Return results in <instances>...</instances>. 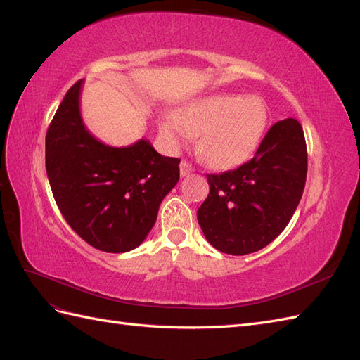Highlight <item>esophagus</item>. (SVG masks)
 Wrapping results in <instances>:
<instances>
[{"label":"esophagus","mask_w":360,"mask_h":360,"mask_svg":"<svg viewBox=\"0 0 360 360\" xmlns=\"http://www.w3.org/2000/svg\"><path fill=\"white\" fill-rule=\"evenodd\" d=\"M191 172H193V168H192L191 163L188 160H181L180 162V176L186 177V176H189Z\"/></svg>","instance_id":"34e87169"}]
</instances>
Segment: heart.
<instances>
[{"mask_svg": "<svg viewBox=\"0 0 360 360\" xmlns=\"http://www.w3.org/2000/svg\"><path fill=\"white\" fill-rule=\"evenodd\" d=\"M266 124L267 110L258 97L219 93L191 101L179 115L163 117L160 134L172 150L201 134L200 153L207 165L231 168L254 153Z\"/></svg>", "mask_w": 360, "mask_h": 360, "instance_id": "1", "label": "heart"}]
</instances>
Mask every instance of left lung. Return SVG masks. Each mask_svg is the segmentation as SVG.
Masks as SVG:
<instances>
[{"label": "left lung", "instance_id": "1", "mask_svg": "<svg viewBox=\"0 0 360 360\" xmlns=\"http://www.w3.org/2000/svg\"><path fill=\"white\" fill-rule=\"evenodd\" d=\"M307 169L300 123L294 118L275 123L249 162L233 171L207 174L210 192L197 213L207 242L230 255L267 246L296 212Z\"/></svg>", "mask_w": 360, "mask_h": 360}]
</instances>
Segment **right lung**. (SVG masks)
Listing matches in <instances>:
<instances>
[{
	"label": "right lung",
	"instance_id": "obj_1",
	"mask_svg": "<svg viewBox=\"0 0 360 360\" xmlns=\"http://www.w3.org/2000/svg\"><path fill=\"white\" fill-rule=\"evenodd\" d=\"M78 81L46 134V172L72 230L103 252H127L146 240L159 205L180 179V159L159 155L148 139L111 147L81 117Z\"/></svg>",
	"mask_w": 360,
	"mask_h": 360
}]
</instances>
